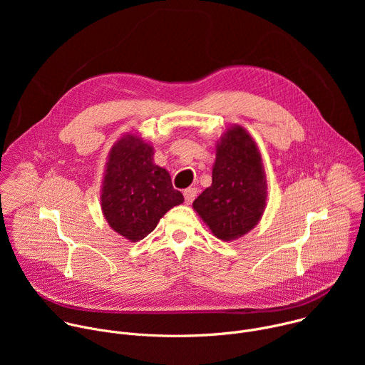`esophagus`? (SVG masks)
I'll return each mask as SVG.
<instances>
[{"instance_id": "esophagus-1", "label": "esophagus", "mask_w": 365, "mask_h": 365, "mask_svg": "<svg viewBox=\"0 0 365 365\" xmlns=\"http://www.w3.org/2000/svg\"><path fill=\"white\" fill-rule=\"evenodd\" d=\"M196 193H197L196 187H187V189H185V192H183L185 202H186V203H192L193 199L196 197Z\"/></svg>"}]
</instances>
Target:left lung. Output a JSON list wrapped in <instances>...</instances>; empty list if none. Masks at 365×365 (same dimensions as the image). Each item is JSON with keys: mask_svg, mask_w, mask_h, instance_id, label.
I'll return each mask as SVG.
<instances>
[{"mask_svg": "<svg viewBox=\"0 0 365 365\" xmlns=\"http://www.w3.org/2000/svg\"><path fill=\"white\" fill-rule=\"evenodd\" d=\"M266 200L262 154L248 131L234 124L217 141L212 185L193 200V210L217 238L232 241L262 220Z\"/></svg>", "mask_w": 365, "mask_h": 365, "instance_id": "8db88e82", "label": "left lung"}]
</instances>
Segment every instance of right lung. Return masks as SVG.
Returning a JSON list of instances; mask_svg holds the SVG:
<instances>
[{
	"mask_svg": "<svg viewBox=\"0 0 365 365\" xmlns=\"http://www.w3.org/2000/svg\"><path fill=\"white\" fill-rule=\"evenodd\" d=\"M153 155L150 143L127 133L113 145L103 172L102 214L117 234L131 242L147 237L168 211L185 200Z\"/></svg>",
	"mask_w": 365,
	"mask_h": 365,
	"instance_id": "add662e5",
	"label": "right lung"
}]
</instances>
